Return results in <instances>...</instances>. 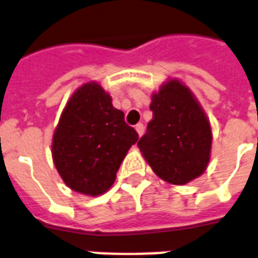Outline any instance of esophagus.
I'll use <instances>...</instances> for the list:
<instances>
[{
	"mask_svg": "<svg viewBox=\"0 0 258 258\" xmlns=\"http://www.w3.org/2000/svg\"><path fill=\"white\" fill-rule=\"evenodd\" d=\"M135 129H136L137 135H139V136H141V135L144 133V125H143V123H137L136 126H135Z\"/></svg>",
	"mask_w": 258,
	"mask_h": 258,
	"instance_id": "esophagus-1",
	"label": "esophagus"
}]
</instances>
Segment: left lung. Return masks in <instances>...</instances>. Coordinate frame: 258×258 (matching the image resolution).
Instances as JSON below:
<instances>
[{
  "label": "left lung",
  "mask_w": 258,
  "mask_h": 258,
  "mask_svg": "<svg viewBox=\"0 0 258 258\" xmlns=\"http://www.w3.org/2000/svg\"><path fill=\"white\" fill-rule=\"evenodd\" d=\"M152 119L137 145L154 173L185 185L204 173L211 159L210 119L190 88L170 79L151 96Z\"/></svg>",
  "instance_id": "left-lung-1"
}]
</instances>
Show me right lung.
<instances>
[{
	"instance_id": "right-lung-1",
	"label": "right lung",
	"mask_w": 258,
	"mask_h": 258,
	"mask_svg": "<svg viewBox=\"0 0 258 258\" xmlns=\"http://www.w3.org/2000/svg\"><path fill=\"white\" fill-rule=\"evenodd\" d=\"M137 132L96 81L79 87L63 107L51 140L59 177L72 190L100 196L113 186L117 171Z\"/></svg>"
}]
</instances>
